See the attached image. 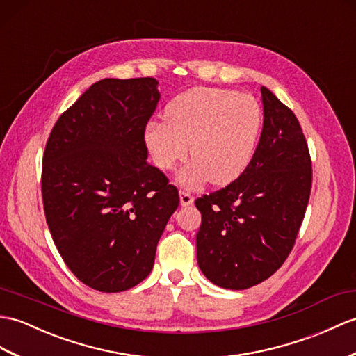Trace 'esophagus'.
I'll use <instances>...</instances> for the list:
<instances>
[{
    "label": "esophagus",
    "mask_w": 356,
    "mask_h": 356,
    "mask_svg": "<svg viewBox=\"0 0 356 356\" xmlns=\"http://www.w3.org/2000/svg\"><path fill=\"white\" fill-rule=\"evenodd\" d=\"M179 197H180V204L181 206H189L194 203V197L189 194L188 191H179Z\"/></svg>",
    "instance_id": "1"
}]
</instances>
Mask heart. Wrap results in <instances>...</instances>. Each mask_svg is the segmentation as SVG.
Instances as JSON below:
<instances>
[{"label":"heart","instance_id":"1","mask_svg":"<svg viewBox=\"0 0 356 356\" xmlns=\"http://www.w3.org/2000/svg\"><path fill=\"white\" fill-rule=\"evenodd\" d=\"M262 127L256 98L232 89L193 88L165 107V121H150L144 143L156 167L170 171L188 154L179 172L184 186L209 180L225 186L243 175L253 158Z\"/></svg>","mask_w":356,"mask_h":356}]
</instances>
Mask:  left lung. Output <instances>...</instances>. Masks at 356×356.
I'll list each match as a JSON object with an SVG mask.
<instances>
[{"instance_id":"obj_1","label":"left lung","mask_w":356,"mask_h":356,"mask_svg":"<svg viewBox=\"0 0 356 356\" xmlns=\"http://www.w3.org/2000/svg\"><path fill=\"white\" fill-rule=\"evenodd\" d=\"M264 126L249 167L232 184L195 200L202 213L197 262L212 284L245 290L276 273L307 211L312 168L296 115L261 88Z\"/></svg>"}]
</instances>
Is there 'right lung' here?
Instances as JSON below:
<instances>
[{
	"label": "right lung",
	"mask_w": 356,
	"mask_h": 356,
	"mask_svg": "<svg viewBox=\"0 0 356 356\" xmlns=\"http://www.w3.org/2000/svg\"><path fill=\"white\" fill-rule=\"evenodd\" d=\"M158 80L104 79L60 115L42 161L44 211L54 244L85 285L134 288L179 206L176 186L147 163L144 129Z\"/></svg>",
	"instance_id": "right-lung-1"
}]
</instances>
